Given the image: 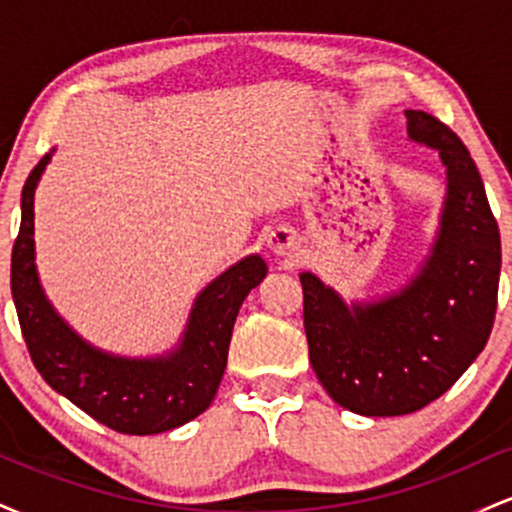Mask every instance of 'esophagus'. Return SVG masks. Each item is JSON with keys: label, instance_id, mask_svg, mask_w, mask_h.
Wrapping results in <instances>:
<instances>
[{"label": "esophagus", "instance_id": "esophagus-1", "mask_svg": "<svg viewBox=\"0 0 512 512\" xmlns=\"http://www.w3.org/2000/svg\"><path fill=\"white\" fill-rule=\"evenodd\" d=\"M269 248L276 255H293V250H296V236H293L291 231H274L272 236H269Z\"/></svg>", "mask_w": 512, "mask_h": 512}]
</instances>
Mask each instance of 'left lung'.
Listing matches in <instances>:
<instances>
[{
	"label": "left lung",
	"mask_w": 512,
	"mask_h": 512,
	"mask_svg": "<svg viewBox=\"0 0 512 512\" xmlns=\"http://www.w3.org/2000/svg\"><path fill=\"white\" fill-rule=\"evenodd\" d=\"M411 142L436 149L448 195L431 252L407 286L346 305L303 272V325L310 363L339 407L402 416L448 392L484 351L496 317L501 233L477 163L450 127L404 110Z\"/></svg>",
	"instance_id": "left-lung-1"
}]
</instances>
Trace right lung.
Returning <instances> with one entry per match:
<instances>
[{"label":"right lung","instance_id":"right-lung-1","mask_svg":"<svg viewBox=\"0 0 512 512\" xmlns=\"http://www.w3.org/2000/svg\"><path fill=\"white\" fill-rule=\"evenodd\" d=\"M50 156L40 158L23 185L21 228L11 250V296L33 366L52 390L117 433L154 436L187 424L216 397L238 310L267 276V264L250 255L216 276L166 356L125 358L96 349L55 313L35 269L33 195Z\"/></svg>","mask_w":512,"mask_h":512}]
</instances>
